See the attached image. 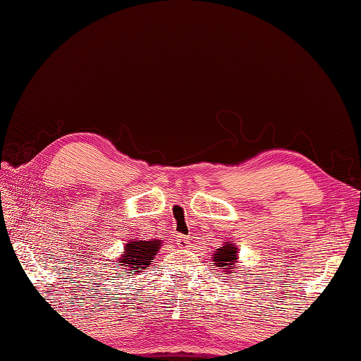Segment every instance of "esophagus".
<instances>
[{
	"label": "esophagus",
	"instance_id": "1",
	"mask_svg": "<svg viewBox=\"0 0 361 361\" xmlns=\"http://www.w3.org/2000/svg\"><path fill=\"white\" fill-rule=\"evenodd\" d=\"M176 243H178L180 248H188L189 247V237L178 235V239H176Z\"/></svg>",
	"mask_w": 361,
	"mask_h": 361
}]
</instances>
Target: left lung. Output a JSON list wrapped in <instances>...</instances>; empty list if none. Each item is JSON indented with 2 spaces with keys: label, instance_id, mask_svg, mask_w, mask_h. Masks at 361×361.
Returning a JSON list of instances; mask_svg holds the SVG:
<instances>
[{
  "label": "left lung",
  "instance_id": "1",
  "mask_svg": "<svg viewBox=\"0 0 361 361\" xmlns=\"http://www.w3.org/2000/svg\"><path fill=\"white\" fill-rule=\"evenodd\" d=\"M213 262L219 269H224V272H228L229 269H235V259H237V248L232 243H226L224 247L218 248L216 253H213ZM219 276V274H218Z\"/></svg>",
  "mask_w": 361,
  "mask_h": 361
}]
</instances>
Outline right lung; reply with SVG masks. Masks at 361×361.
I'll return each mask as SVG.
<instances>
[{"instance_id":"1","label":"right lung","mask_w":361,"mask_h":361,"mask_svg":"<svg viewBox=\"0 0 361 361\" xmlns=\"http://www.w3.org/2000/svg\"><path fill=\"white\" fill-rule=\"evenodd\" d=\"M161 242L159 240H133L126 245V253L121 258V266L126 271H130L129 274L135 276L140 272V269H148L151 264V259H154V255L159 252Z\"/></svg>"}]
</instances>
